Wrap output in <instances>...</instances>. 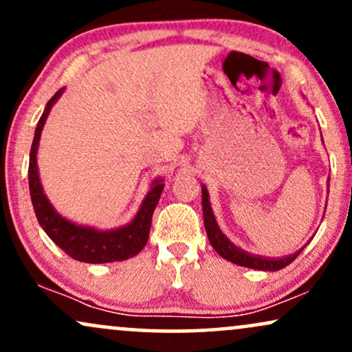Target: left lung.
I'll list each match as a JSON object with an SVG mask.
<instances>
[{"mask_svg": "<svg viewBox=\"0 0 352 352\" xmlns=\"http://www.w3.org/2000/svg\"><path fill=\"white\" fill-rule=\"evenodd\" d=\"M201 207H204V223H205V230H207L210 245L215 248V252L220 254L221 258L232 261V263L246 266V268H253V270H263V272H276V270H281L285 268V266H288L292 261H294V258L301 253L302 248L300 252L288 254V256L266 258V256H258V254L245 252V250L238 248L236 245H233L232 241L221 233V230L218 228L215 217H213L212 207H210L208 192L205 185H201Z\"/></svg>", "mask_w": 352, "mask_h": 352, "instance_id": "left-lung-1", "label": "left lung"}]
</instances>
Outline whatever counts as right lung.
<instances>
[{
    "mask_svg": "<svg viewBox=\"0 0 352 352\" xmlns=\"http://www.w3.org/2000/svg\"><path fill=\"white\" fill-rule=\"evenodd\" d=\"M63 89H59L52 98L47 100L38 127H36L33 145L30 152V168H28V179H30V193L31 201L39 225H41L47 236L74 260L84 261V263H112V261H122L127 258L135 256L144 248L148 240L151 232L152 215L162 195L164 184L162 180L153 182L151 192L147 193L142 207L134 220L122 228L111 230V232H98L94 228L79 227L71 223L66 218L54 212L46 195L43 193V187L39 184L38 164H36V152H38L39 137H41L43 125L50 114L52 104L59 98Z\"/></svg>",
    "mask_w": 352,
    "mask_h": 352,
    "instance_id": "add662e5",
    "label": "right lung"
}]
</instances>
